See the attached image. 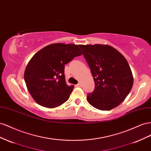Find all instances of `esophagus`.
Here are the masks:
<instances>
[{
    "instance_id": "1",
    "label": "esophagus",
    "mask_w": 151,
    "mask_h": 151,
    "mask_svg": "<svg viewBox=\"0 0 151 151\" xmlns=\"http://www.w3.org/2000/svg\"><path fill=\"white\" fill-rule=\"evenodd\" d=\"M76 87H81V84L80 83H78L77 85H76Z\"/></svg>"
}]
</instances>
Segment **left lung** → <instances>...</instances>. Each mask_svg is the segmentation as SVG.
<instances>
[{
  "label": "left lung",
  "instance_id": "obj_1",
  "mask_svg": "<svg viewBox=\"0 0 151 151\" xmlns=\"http://www.w3.org/2000/svg\"><path fill=\"white\" fill-rule=\"evenodd\" d=\"M90 68L94 90L87 99L95 108L108 111L117 107L130 93L133 78L123 55L107 45H80Z\"/></svg>",
  "mask_w": 151,
  "mask_h": 151
}]
</instances>
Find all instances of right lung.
I'll return each mask as SVG.
<instances>
[{
	"instance_id": "right-lung-1",
	"label": "right lung",
	"mask_w": 151,
	"mask_h": 151,
	"mask_svg": "<svg viewBox=\"0 0 151 151\" xmlns=\"http://www.w3.org/2000/svg\"><path fill=\"white\" fill-rule=\"evenodd\" d=\"M81 55L78 45L59 43L47 45L33 55L25 69L24 79L37 104L53 108L68 99L74 85L66 84L64 66Z\"/></svg>"
}]
</instances>
